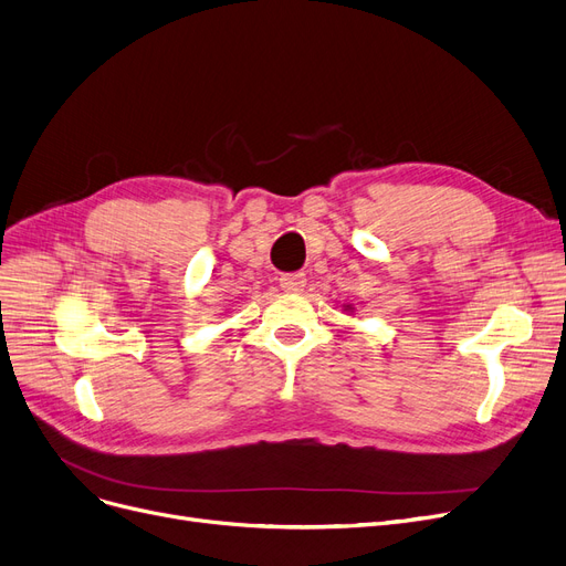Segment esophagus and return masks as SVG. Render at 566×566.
I'll return each mask as SVG.
<instances>
[{
  "label": "esophagus",
  "instance_id": "obj_1",
  "mask_svg": "<svg viewBox=\"0 0 566 566\" xmlns=\"http://www.w3.org/2000/svg\"><path fill=\"white\" fill-rule=\"evenodd\" d=\"M305 275L303 273H286V275H282L280 277V286L284 289V291H289V293H298V291H303V286H305Z\"/></svg>",
  "mask_w": 566,
  "mask_h": 566
}]
</instances>
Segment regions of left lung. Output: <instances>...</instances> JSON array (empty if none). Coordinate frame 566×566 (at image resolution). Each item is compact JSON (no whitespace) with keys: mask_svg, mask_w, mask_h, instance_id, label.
<instances>
[{"mask_svg":"<svg viewBox=\"0 0 566 566\" xmlns=\"http://www.w3.org/2000/svg\"><path fill=\"white\" fill-rule=\"evenodd\" d=\"M347 310H354V307H352V305H347Z\"/></svg>","mask_w":566,"mask_h":566,"instance_id":"left-lung-1","label":"left lung"}]
</instances>
